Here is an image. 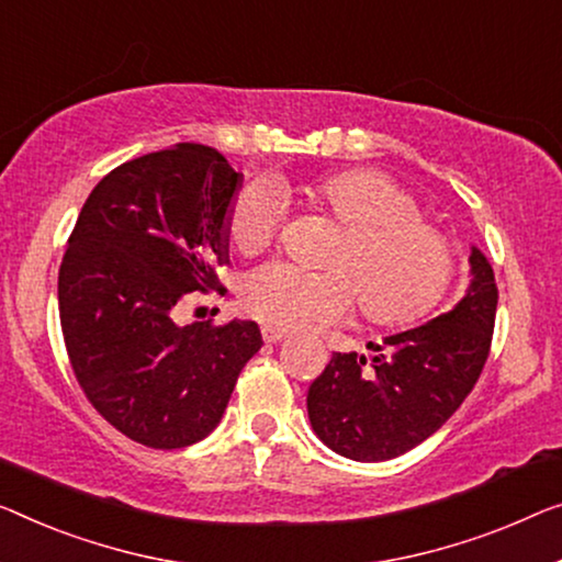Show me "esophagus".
<instances>
[{
	"label": "esophagus",
	"instance_id": "34e87169",
	"mask_svg": "<svg viewBox=\"0 0 562 562\" xmlns=\"http://www.w3.org/2000/svg\"><path fill=\"white\" fill-rule=\"evenodd\" d=\"M284 338H288V333L280 330V328H272V325H265V328H262V340L265 342H280Z\"/></svg>",
	"mask_w": 562,
	"mask_h": 562
}]
</instances>
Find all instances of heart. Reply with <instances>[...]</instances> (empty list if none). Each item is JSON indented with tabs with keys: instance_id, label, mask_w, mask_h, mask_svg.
Segmentation results:
<instances>
[{
	"instance_id": "1",
	"label": "heart",
	"mask_w": 562,
	"mask_h": 562,
	"mask_svg": "<svg viewBox=\"0 0 562 562\" xmlns=\"http://www.w3.org/2000/svg\"><path fill=\"white\" fill-rule=\"evenodd\" d=\"M307 199L340 227L325 257L330 272L267 265L247 274L241 303L257 321L284 330L338 321L358 297L368 323L401 328L443 295L454 274V252L389 173L340 171L310 187ZM278 222L272 191L249 187L232 201L227 237L237 252L257 255L274 239Z\"/></svg>"
}]
</instances>
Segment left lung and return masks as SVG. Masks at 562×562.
Returning a JSON list of instances; mask_svg holds the SVG:
<instances>
[{"label": "left lung", "instance_id": "1", "mask_svg": "<svg viewBox=\"0 0 562 562\" xmlns=\"http://www.w3.org/2000/svg\"><path fill=\"white\" fill-rule=\"evenodd\" d=\"M497 284L480 247L454 307L416 328L368 342L373 356L333 353L307 389L310 426L325 447L353 462L406 454L462 406L490 356Z\"/></svg>", "mask_w": 562, "mask_h": 562}]
</instances>
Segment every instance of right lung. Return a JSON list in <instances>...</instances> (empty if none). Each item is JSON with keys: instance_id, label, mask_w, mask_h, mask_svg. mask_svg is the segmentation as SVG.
Returning a JSON list of instances; mask_svg holds the SVG:
<instances>
[{"instance_id": "right-lung-1", "label": "right lung", "mask_w": 562, "mask_h": 562, "mask_svg": "<svg viewBox=\"0 0 562 562\" xmlns=\"http://www.w3.org/2000/svg\"><path fill=\"white\" fill-rule=\"evenodd\" d=\"M239 189L220 150L176 144L103 176L67 239L57 300L75 379L108 424L150 449L209 437L262 348L255 321H173L229 259Z\"/></svg>"}]
</instances>
